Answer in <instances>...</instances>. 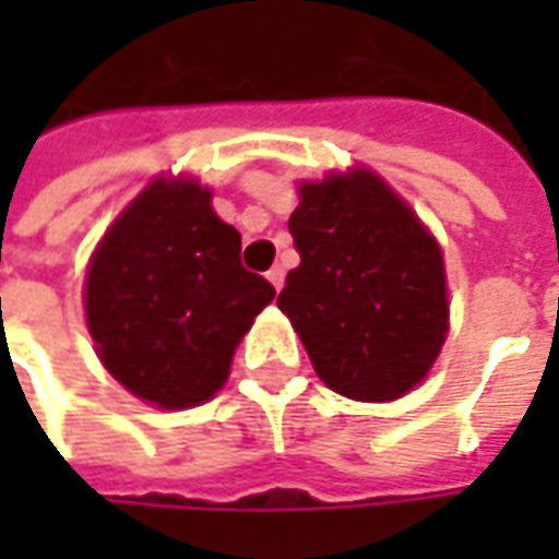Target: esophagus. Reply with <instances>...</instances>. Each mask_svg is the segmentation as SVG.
<instances>
[{"instance_id": "esophagus-1", "label": "esophagus", "mask_w": 559, "mask_h": 559, "mask_svg": "<svg viewBox=\"0 0 559 559\" xmlns=\"http://www.w3.org/2000/svg\"><path fill=\"white\" fill-rule=\"evenodd\" d=\"M267 280H270V286L280 292V289H283V283H286V270H283V267H270L267 270Z\"/></svg>"}]
</instances>
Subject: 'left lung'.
Listing matches in <instances>:
<instances>
[{
  "instance_id": "left-lung-1",
  "label": "left lung",
  "mask_w": 559,
  "mask_h": 559,
  "mask_svg": "<svg viewBox=\"0 0 559 559\" xmlns=\"http://www.w3.org/2000/svg\"><path fill=\"white\" fill-rule=\"evenodd\" d=\"M289 233L301 264L276 305L317 376L355 401L419 385L448 335V283L436 236L373 170L298 186Z\"/></svg>"
}]
</instances>
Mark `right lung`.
Wrapping results in <instances>:
<instances>
[{
	"mask_svg": "<svg viewBox=\"0 0 559 559\" xmlns=\"http://www.w3.org/2000/svg\"><path fill=\"white\" fill-rule=\"evenodd\" d=\"M239 251V229L189 177L152 180L108 226L86 270V326L127 392L186 411L224 389L236 345L276 295Z\"/></svg>",
	"mask_w": 559,
	"mask_h": 559,
	"instance_id": "right-lung-1",
	"label": "right lung"
}]
</instances>
